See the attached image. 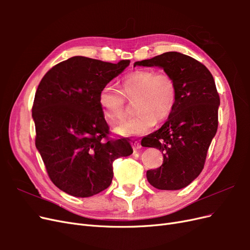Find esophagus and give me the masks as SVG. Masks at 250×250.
<instances>
[{
  "mask_svg": "<svg viewBox=\"0 0 250 250\" xmlns=\"http://www.w3.org/2000/svg\"><path fill=\"white\" fill-rule=\"evenodd\" d=\"M132 147H133V149H135V150H138V149H141V144H140V142H138V141H135V142H132Z\"/></svg>",
  "mask_w": 250,
  "mask_h": 250,
  "instance_id": "esophagus-1",
  "label": "esophagus"
}]
</instances>
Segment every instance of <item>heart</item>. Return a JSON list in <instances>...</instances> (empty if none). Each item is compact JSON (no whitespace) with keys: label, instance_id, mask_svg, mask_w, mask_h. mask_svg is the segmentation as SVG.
Instances as JSON below:
<instances>
[{"label":"heart","instance_id":"b5f03b06","mask_svg":"<svg viewBox=\"0 0 250 250\" xmlns=\"http://www.w3.org/2000/svg\"><path fill=\"white\" fill-rule=\"evenodd\" d=\"M120 90L104 86L98 96L103 118L115 124L125 115L126 100L134 101L135 116L115 127L121 135H140L149 131L156 123L167 120L177 102V86L174 78L165 72L153 69L135 70L121 81Z\"/></svg>","mask_w":250,"mask_h":250}]
</instances>
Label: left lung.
Returning a JSON list of instances; mask_svg holds the SVG:
<instances>
[{
    "label": "left lung",
    "mask_w": 250,
    "mask_h": 250,
    "mask_svg": "<svg viewBox=\"0 0 250 250\" xmlns=\"http://www.w3.org/2000/svg\"><path fill=\"white\" fill-rule=\"evenodd\" d=\"M135 65L160 66L174 78L177 102L160 129L143 138L142 146L162 151L160 168L147 171V179L158 190H179L201 173L210 142L218 128L220 98L207 66L178 52H166Z\"/></svg>",
    "instance_id": "1"
}]
</instances>
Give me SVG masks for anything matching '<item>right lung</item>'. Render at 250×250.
<instances>
[{"label": "right lung", "mask_w": 250, "mask_h": 250, "mask_svg": "<svg viewBox=\"0 0 250 250\" xmlns=\"http://www.w3.org/2000/svg\"><path fill=\"white\" fill-rule=\"evenodd\" d=\"M129 63L74 56L49 70L36 89L35 146L52 183L66 194L84 198L104 191L113 161L132 153L127 139H108L98 103L100 90Z\"/></svg>", "instance_id": "right-lung-1"}]
</instances>
